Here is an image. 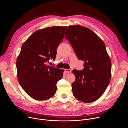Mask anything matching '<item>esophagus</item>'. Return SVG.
I'll return each mask as SVG.
<instances>
[{
    "label": "esophagus",
    "mask_w": 128,
    "mask_h": 128,
    "mask_svg": "<svg viewBox=\"0 0 128 128\" xmlns=\"http://www.w3.org/2000/svg\"><path fill=\"white\" fill-rule=\"evenodd\" d=\"M65 72L67 74V73H70L71 70L70 69H65Z\"/></svg>",
    "instance_id": "1"
}]
</instances>
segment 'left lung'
<instances>
[{
	"mask_svg": "<svg viewBox=\"0 0 128 128\" xmlns=\"http://www.w3.org/2000/svg\"><path fill=\"white\" fill-rule=\"evenodd\" d=\"M65 38L68 40L84 68L74 70L76 80L72 93L78 100L94 102L103 94L110 80L112 63L103 40L92 30L80 25L69 26Z\"/></svg>",
	"mask_w": 128,
	"mask_h": 128,
	"instance_id": "8db88e82",
	"label": "left lung"
}]
</instances>
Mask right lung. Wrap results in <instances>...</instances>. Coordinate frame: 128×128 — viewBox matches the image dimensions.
<instances>
[{
	"label": "right lung",
	"instance_id": "add662e5",
	"mask_svg": "<svg viewBox=\"0 0 128 128\" xmlns=\"http://www.w3.org/2000/svg\"><path fill=\"white\" fill-rule=\"evenodd\" d=\"M66 28L54 26L38 30L22 46L16 62L17 78L25 92L34 99L47 100L56 92L64 70L50 66L48 62L55 60Z\"/></svg>",
	"mask_w": 128,
	"mask_h": 128
}]
</instances>
